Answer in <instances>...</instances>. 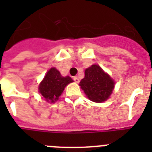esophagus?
<instances>
[{"instance_id":"obj_1","label":"esophagus","mask_w":152,"mask_h":152,"mask_svg":"<svg viewBox=\"0 0 152 152\" xmlns=\"http://www.w3.org/2000/svg\"><path fill=\"white\" fill-rule=\"evenodd\" d=\"M73 79L76 83H78L79 81H80V80H79V78L77 77V76H75V77H73Z\"/></svg>"}]
</instances>
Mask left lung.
Instances as JSON below:
<instances>
[{
  "instance_id": "obj_1",
  "label": "left lung",
  "mask_w": 152,
  "mask_h": 152,
  "mask_svg": "<svg viewBox=\"0 0 152 152\" xmlns=\"http://www.w3.org/2000/svg\"><path fill=\"white\" fill-rule=\"evenodd\" d=\"M79 85L91 101L101 103L112 94L114 81L99 65L93 64L85 70V76Z\"/></svg>"
}]
</instances>
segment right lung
Here are the masks:
<instances>
[{
    "instance_id": "right-lung-1",
    "label": "right lung",
    "mask_w": 152,
    "mask_h": 152,
    "mask_svg": "<svg viewBox=\"0 0 152 152\" xmlns=\"http://www.w3.org/2000/svg\"><path fill=\"white\" fill-rule=\"evenodd\" d=\"M72 82L73 80L69 76L62 77L56 68H52L39 84V90L47 101L54 103L61 96L65 86Z\"/></svg>"
}]
</instances>
